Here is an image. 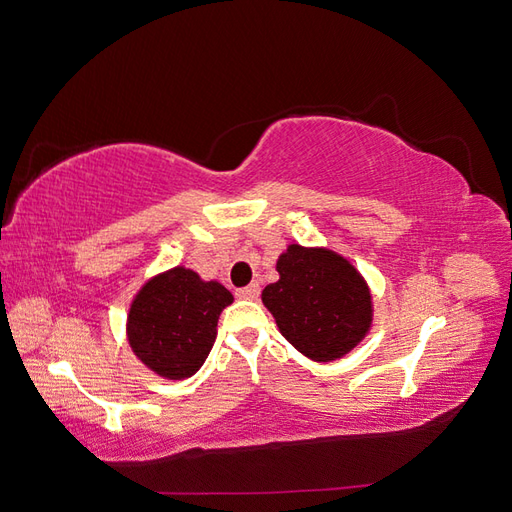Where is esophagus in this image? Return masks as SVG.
I'll list each match as a JSON object with an SVG mask.
<instances>
[{"instance_id":"esophagus-1","label":"esophagus","mask_w":512,"mask_h":512,"mask_svg":"<svg viewBox=\"0 0 512 512\" xmlns=\"http://www.w3.org/2000/svg\"><path fill=\"white\" fill-rule=\"evenodd\" d=\"M258 294H260V286L258 284H250V286L237 290V297L239 299H258Z\"/></svg>"}]
</instances>
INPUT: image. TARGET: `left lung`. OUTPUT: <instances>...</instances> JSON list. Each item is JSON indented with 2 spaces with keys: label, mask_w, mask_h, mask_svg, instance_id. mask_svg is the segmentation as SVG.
Returning <instances> with one entry per match:
<instances>
[{
  "label": "left lung",
  "mask_w": 512,
  "mask_h": 512,
  "mask_svg": "<svg viewBox=\"0 0 512 512\" xmlns=\"http://www.w3.org/2000/svg\"><path fill=\"white\" fill-rule=\"evenodd\" d=\"M280 280L262 290L288 342L307 359H342L371 324V294L348 260L329 250L290 245L277 260Z\"/></svg>",
  "instance_id": "obj_1"
}]
</instances>
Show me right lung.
Masks as SVG:
<instances>
[{"label": "right lung", "instance_id": "add662e5", "mask_svg": "<svg viewBox=\"0 0 512 512\" xmlns=\"http://www.w3.org/2000/svg\"><path fill=\"white\" fill-rule=\"evenodd\" d=\"M232 294L190 269H170L143 286L128 316L134 354L168 380L194 376L209 356Z\"/></svg>", "mask_w": 512, "mask_h": 512}]
</instances>
